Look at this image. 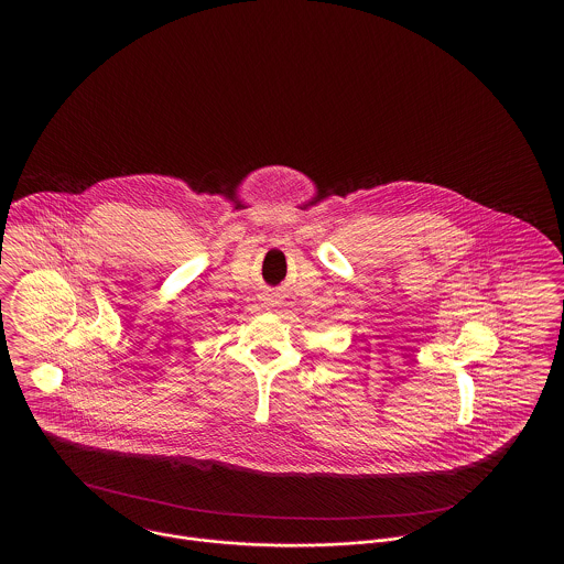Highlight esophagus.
Listing matches in <instances>:
<instances>
[{"mask_svg": "<svg viewBox=\"0 0 564 564\" xmlns=\"http://www.w3.org/2000/svg\"><path fill=\"white\" fill-rule=\"evenodd\" d=\"M264 304H267V306H274V304H276V302H274V297H269V300H267V302H264Z\"/></svg>", "mask_w": 564, "mask_h": 564, "instance_id": "1", "label": "esophagus"}]
</instances>
